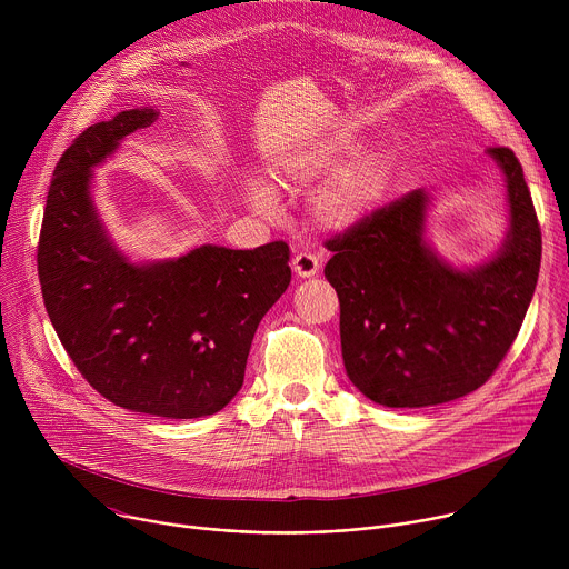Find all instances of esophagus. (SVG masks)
I'll use <instances>...</instances> for the list:
<instances>
[{"label": "esophagus", "instance_id": "34e87169", "mask_svg": "<svg viewBox=\"0 0 569 569\" xmlns=\"http://www.w3.org/2000/svg\"><path fill=\"white\" fill-rule=\"evenodd\" d=\"M292 270L299 277H315L319 272V259L312 252H299L292 259Z\"/></svg>", "mask_w": 569, "mask_h": 569}]
</instances>
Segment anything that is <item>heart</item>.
<instances>
[{
	"label": "heart",
	"instance_id": "1",
	"mask_svg": "<svg viewBox=\"0 0 569 569\" xmlns=\"http://www.w3.org/2000/svg\"><path fill=\"white\" fill-rule=\"evenodd\" d=\"M356 150L358 143L342 134L297 143L277 161L272 180L286 191H301L327 180L310 196V218L323 229H349L376 207L385 189V164L378 154L356 157L338 171ZM252 202L266 213L277 211L272 193L263 187L252 189Z\"/></svg>",
	"mask_w": 569,
	"mask_h": 569
}]
</instances>
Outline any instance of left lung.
<instances>
[{
    "mask_svg": "<svg viewBox=\"0 0 569 569\" xmlns=\"http://www.w3.org/2000/svg\"><path fill=\"white\" fill-rule=\"evenodd\" d=\"M489 154L507 178L511 229L486 266L459 272L432 254L421 189L327 240L333 257L323 274L340 297L347 373L385 408H428L475 391L518 338L542 236L518 157L505 146Z\"/></svg>",
    "mask_w": 569,
    "mask_h": 569,
    "instance_id": "8db88e82",
    "label": "left lung"
}]
</instances>
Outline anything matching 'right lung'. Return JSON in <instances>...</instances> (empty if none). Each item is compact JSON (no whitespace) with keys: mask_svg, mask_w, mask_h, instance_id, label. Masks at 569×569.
Segmentation results:
<instances>
[{"mask_svg":"<svg viewBox=\"0 0 569 569\" xmlns=\"http://www.w3.org/2000/svg\"><path fill=\"white\" fill-rule=\"evenodd\" d=\"M159 112L123 110L80 132L56 164L38 240L53 329L83 376L119 408L200 419L238 393L259 321L290 283L288 242L202 246L178 261L128 263L97 218L92 169Z\"/></svg>","mask_w":569,"mask_h":569,"instance_id":"1","label":"right lung"}]
</instances>
